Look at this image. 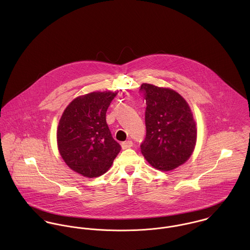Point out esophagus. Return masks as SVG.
<instances>
[{"instance_id":"obj_1","label":"esophagus","mask_w":250,"mask_h":250,"mask_svg":"<svg viewBox=\"0 0 250 250\" xmlns=\"http://www.w3.org/2000/svg\"><path fill=\"white\" fill-rule=\"evenodd\" d=\"M121 146H122V149H128L133 146V142H131V141L124 142V143H121Z\"/></svg>"}]
</instances>
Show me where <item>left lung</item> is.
<instances>
[{"label": "left lung", "mask_w": 250, "mask_h": 250, "mask_svg": "<svg viewBox=\"0 0 250 250\" xmlns=\"http://www.w3.org/2000/svg\"><path fill=\"white\" fill-rule=\"evenodd\" d=\"M141 90L147 105L142 153L156 169H175L189 159L196 143L197 129L190 107L171 88L143 83Z\"/></svg>", "instance_id": "obj_1"}]
</instances>
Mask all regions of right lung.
<instances>
[{"instance_id": "add662e5", "label": "right lung", "mask_w": 250, "mask_h": 250, "mask_svg": "<svg viewBox=\"0 0 250 250\" xmlns=\"http://www.w3.org/2000/svg\"><path fill=\"white\" fill-rule=\"evenodd\" d=\"M116 92L96 91L75 98L58 126V148L75 172L94 178L106 173L121 150L111 137L106 112Z\"/></svg>"}]
</instances>
